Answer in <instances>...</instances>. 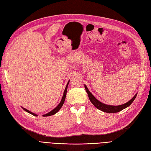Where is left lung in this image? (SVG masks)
<instances>
[{"mask_svg":"<svg viewBox=\"0 0 151 151\" xmlns=\"http://www.w3.org/2000/svg\"><path fill=\"white\" fill-rule=\"evenodd\" d=\"M85 88L86 91L87 92V93H88V95L89 99L92 103V104H93L96 108L104 111V112H106V113H116V112H119V111H120L121 110H122L123 109H124L125 108L128 107V106H130L131 105V104H132L134 101L136 96H137V94L135 95V96L133 97V98L130 100H129L127 103H126L123 105H118V106L108 105H106V104L101 103V102H100V101L96 99V98H95V96L90 93V91L88 90V88H87L86 85H85Z\"/></svg>","mask_w":151,"mask_h":151,"instance_id":"obj_1","label":"left lung"}]
</instances>
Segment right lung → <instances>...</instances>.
<instances>
[{
  "label": "right lung",
  "instance_id": "right-lung-1",
  "mask_svg": "<svg viewBox=\"0 0 151 151\" xmlns=\"http://www.w3.org/2000/svg\"><path fill=\"white\" fill-rule=\"evenodd\" d=\"M69 82H70V81H68V84H67V85H66V88H65V91H64V93H63V98H62V100H61V102L59 104V105H58L56 107L55 109H53L52 111H51L50 112H49V113H47V114H45V115H43V116H50V115H54V114H55L56 113H57L58 111H59L60 110V109L61 108V106H63V104H64V102H65V98H66V92H67V88H68V83H69ZM23 109L25 110V111H26L27 112H28V113H29V114H31V115H34V116H37L36 114H34V113H32V112H31V111H29L28 110H27V109H24V108H23Z\"/></svg>",
  "mask_w": 151,
  "mask_h": 151
}]
</instances>
